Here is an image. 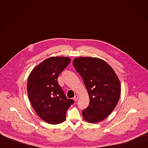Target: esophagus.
<instances>
[{
    "label": "esophagus",
    "instance_id": "34e87169",
    "mask_svg": "<svg viewBox=\"0 0 148 148\" xmlns=\"http://www.w3.org/2000/svg\"><path fill=\"white\" fill-rule=\"evenodd\" d=\"M78 95H75V96H74V97L73 98V99L75 101H77V100H78Z\"/></svg>",
    "mask_w": 148,
    "mask_h": 148
}]
</instances>
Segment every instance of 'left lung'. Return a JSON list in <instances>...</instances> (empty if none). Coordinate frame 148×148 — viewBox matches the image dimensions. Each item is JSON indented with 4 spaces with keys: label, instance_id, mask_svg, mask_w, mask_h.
Here are the masks:
<instances>
[{
    "label": "left lung",
    "instance_id": "1",
    "mask_svg": "<svg viewBox=\"0 0 148 148\" xmlns=\"http://www.w3.org/2000/svg\"><path fill=\"white\" fill-rule=\"evenodd\" d=\"M73 64L81 76L90 97L88 107L82 111L87 122L96 123L106 118L114 110L121 95V84L112 68L105 61L79 57Z\"/></svg>",
    "mask_w": 148,
    "mask_h": 148
}]
</instances>
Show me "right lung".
Masks as SVG:
<instances>
[{
	"label": "right lung",
	"mask_w": 148,
	"mask_h": 148,
	"mask_svg": "<svg viewBox=\"0 0 148 148\" xmlns=\"http://www.w3.org/2000/svg\"><path fill=\"white\" fill-rule=\"evenodd\" d=\"M70 61L65 57L49 58L36 66L28 78L29 100L38 116L49 123L62 122L67 110L74 103L66 97L57 81Z\"/></svg>",
	"instance_id": "obj_1"
}]
</instances>
